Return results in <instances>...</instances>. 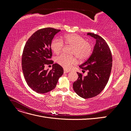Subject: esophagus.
Returning a JSON list of instances; mask_svg holds the SVG:
<instances>
[{"label":"esophagus","instance_id":"obj_1","mask_svg":"<svg viewBox=\"0 0 131 131\" xmlns=\"http://www.w3.org/2000/svg\"><path fill=\"white\" fill-rule=\"evenodd\" d=\"M70 72V70H67V69H64V73H67Z\"/></svg>","mask_w":131,"mask_h":131}]
</instances>
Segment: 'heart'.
Returning <instances> with one entry per match:
<instances>
[{"mask_svg": "<svg viewBox=\"0 0 131 131\" xmlns=\"http://www.w3.org/2000/svg\"><path fill=\"white\" fill-rule=\"evenodd\" d=\"M67 46L73 47L70 54L74 55L80 61H84L88 58L92 53V46L90 43L86 41L85 39L76 34L66 35L62 41L58 39H54L51 44V48L53 52L57 54L60 53L64 47V43ZM58 64L66 69H70L77 63V59L74 56H67L62 54L56 58Z\"/></svg>", "mask_w": 131, "mask_h": 131, "instance_id": "b5f03b06", "label": "heart"}]
</instances>
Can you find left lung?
<instances>
[{"instance_id":"obj_1","label":"left lung","mask_w":131,"mask_h":131,"mask_svg":"<svg viewBox=\"0 0 131 131\" xmlns=\"http://www.w3.org/2000/svg\"><path fill=\"white\" fill-rule=\"evenodd\" d=\"M88 35L96 39V43L91 56L79 67L88 70L84 77L78 73V79L73 83V89L79 96L88 99L97 96L108 82L112 67V54L108 45L100 35L88 33Z\"/></svg>"}]
</instances>
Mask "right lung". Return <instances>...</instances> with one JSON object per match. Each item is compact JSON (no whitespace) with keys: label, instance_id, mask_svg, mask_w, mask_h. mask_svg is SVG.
Wrapping results in <instances>:
<instances>
[{"label":"right lung","instance_id":"add662e5","mask_svg":"<svg viewBox=\"0 0 131 131\" xmlns=\"http://www.w3.org/2000/svg\"><path fill=\"white\" fill-rule=\"evenodd\" d=\"M61 30L52 28L39 29L26 42L22 56L23 73L28 85L35 92L45 93L56 88L63 74V69L57 63L51 70H45L46 65L52 64L51 48L52 40Z\"/></svg>","mask_w":131,"mask_h":131}]
</instances>
